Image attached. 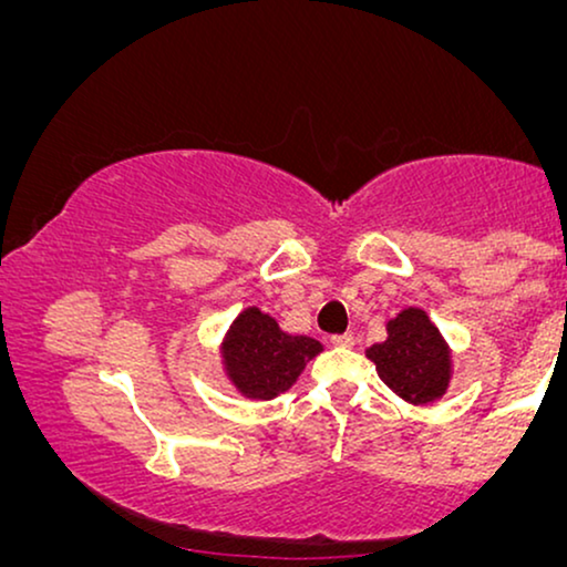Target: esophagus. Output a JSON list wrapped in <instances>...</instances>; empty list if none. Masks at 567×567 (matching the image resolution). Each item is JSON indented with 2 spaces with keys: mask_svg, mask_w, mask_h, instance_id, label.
Wrapping results in <instances>:
<instances>
[{
  "mask_svg": "<svg viewBox=\"0 0 567 567\" xmlns=\"http://www.w3.org/2000/svg\"><path fill=\"white\" fill-rule=\"evenodd\" d=\"M331 344L341 347V349H349V347H354V337H352V333H337V337H331Z\"/></svg>",
  "mask_w": 567,
  "mask_h": 567,
  "instance_id": "esophagus-1",
  "label": "esophagus"
}]
</instances>
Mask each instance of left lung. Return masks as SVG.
<instances>
[{
	"mask_svg": "<svg viewBox=\"0 0 567 567\" xmlns=\"http://www.w3.org/2000/svg\"><path fill=\"white\" fill-rule=\"evenodd\" d=\"M388 339L364 349L380 380L411 405H432L452 382V349L424 308H403L385 323Z\"/></svg>",
	"mask_w": 567,
	"mask_h": 567,
	"instance_id": "8db88e82",
	"label": "left lung"
}]
</instances>
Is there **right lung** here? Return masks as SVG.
Here are the masks:
<instances>
[{
  "label": "right lung",
  "mask_w": 567,
  "mask_h": 567,
  "mask_svg": "<svg viewBox=\"0 0 567 567\" xmlns=\"http://www.w3.org/2000/svg\"><path fill=\"white\" fill-rule=\"evenodd\" d=\"M321 341L292 337L257 306L244 308L220 341V364L230 385L249 401H272L295 385Z\"/></svg>",
  "instance_id": "obj_1"
}]
</instances>
